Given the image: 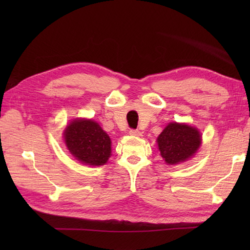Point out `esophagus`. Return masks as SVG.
<instances>
[{
    "label": "esophagus",
    "mask_w": 250,
    "mask_h": 250,
    "mask_svg": "<svg viewBox=\"0 0 250 250\" xmlns=\"http://www.w3.org/2000/svg\"><path fill=\"white\" fill-rule=\"evenodd\" d=\"M129 134L132 135V136H141L142 135V133L139 130H130Z\"/></svg>",
    "instance_id": "34e87169"
}]
</instances>
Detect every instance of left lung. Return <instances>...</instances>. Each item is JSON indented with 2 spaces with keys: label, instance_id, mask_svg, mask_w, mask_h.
<instances>
[{
  "label": "left lung",
  "instance_id": "8db88e82",
  "mask_svg": "<svg viewBox=\"0 0 250 250\" xmlns=\"http://www.w3.org/2000/svg\"><path fill=\"white\" fill-rule=\"evenodd\" d=\"M161 157L167 164L175 166L189 160L201 146L200 131L186 124L171 122L157 139Z\"/></svg>",
  "mask_w": 250,
  "mask_h": 250
}]
</instances>
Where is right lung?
Segmentation results:
<instances>
[{
	"instance_id": "right-lung-1",
	"label": "right lung",
	"mask_w": 250,
	"mask_h": 250,
	"mask_svg": "<svg viewBox=\"0 0 250 250\" xmlns=\"http://www.w3.org/2000/svg\"><path fill=\"white\" fill-rule=\"evenodd\" d=\"M63 137L71 155L83 164L103 166L110 157L109 136L92 119H74L66 125Z\"/></svg>"
}]
</instances>
